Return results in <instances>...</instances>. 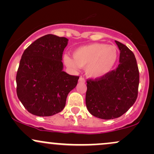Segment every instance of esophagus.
Returning <instances> with one entry per match:
<instances>
[{
    "label": "esophagus",
    "mask_w": 154,
    "mask_h": 154,
    "mask_svg": "<svg viewBox=\"0 0 154 154\" xmlns=\"http://www.w3.org/2000/svg\"><path fill=\"white\" fill-rule=\"evenodd\" d=\"M79 82L85 83V79L83 78V77H79Z\"/></svg>",
    "instance_id": "obj_1"
}]
</instances>
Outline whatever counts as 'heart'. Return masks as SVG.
<instances>
[{"mask_svg":"<svg viewBox=\"0 0 154 154\" xmlns=\"http://www.w3.org/2000/svg\"><path fill=\"white\" fill-rule=\"evenodd\" d=\"M73 59L63 56L65 65L72 70L85 67L88 77L99 79L109 75L119 60V51L115 45L92 43L79 47L73 52Z\"/></svg>","mask_w":154,"mask_h":154,"instance_id":"heart-1","label":"heart"}]
</instances>
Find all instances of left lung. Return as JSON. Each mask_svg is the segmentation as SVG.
<instances>
[{"label":"left lung","mask_w":154,"mask_h":154,"mask_svg":"<svg viewBox=\"0 0 154 154\" xmlns=\"http://www.w3.org/2000/svg\"><path fill=\"white\" fill-rule=\"evenodd\" d=\"M120 51L116 70L99 79L87 81L85 103L93 116L102 119L118 118L135 103L138 93L139 71L135 55L115 40Z\"/></svg>","instance_id":"1"}]
</instances>
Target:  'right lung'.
<instances>
[{"label": "right lung", "instance_id": "obj_1", "mask_svg": "<svg viewBox=\"0 0 154 154\" xmlns=\"http://www.w3.org/2000/svg\"><path fill=\"white\" fill-rule=\"evenodd\" d=\"M68 39L48 34L33 42L23 53L17 73V93L32 114L50 116L63 110L78 76L63 71V51Z\"/></svg>", "mask_w": 154, "mask_h": 154}]
</instances>
